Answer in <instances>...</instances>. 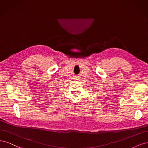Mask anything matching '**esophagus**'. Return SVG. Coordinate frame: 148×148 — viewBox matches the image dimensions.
<instances>
[{
	"mask_svg": "<svg viewBox=\"0 0 148 148\" xmlns=\"http://www.w3.org/2000/svg\"><path fill=\"white\" fill-rule=\"evenodd\" d=\"M74 80H80V77L78 75H75L74 78H73Z\"/></svg>",
	"mask_w": 148,
	"mask_h": 148,
	"instance_id": "34e87169",
	"label": "esophagus"
}]
</instances>
